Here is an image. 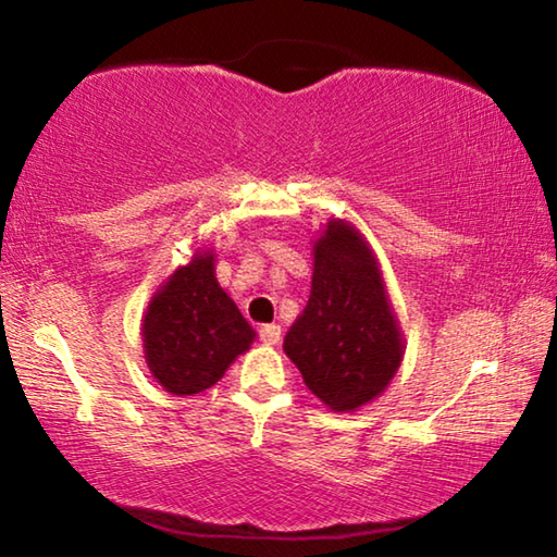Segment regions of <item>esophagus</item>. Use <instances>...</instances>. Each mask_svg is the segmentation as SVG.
Returning a JSON list of instances; mask_svg holds the SVG:
<instances>
[{
  "label": "esophagus",
  "instance_id": "34e87169",
  "mask_svg": "<svg viewBox=\"0 0 557 557\" xmlns=\"http://www.w3.org/2000/svg\"><path fill=\"white\" fill-rule=\"evenodd\" d=\"M280 338H282V329H280L277 324H265V326H260V342L265 344V346H275V344H280Z\"/></svg>",
  "mask_w": 557,
  "mask_h": 557
}]
</instances>
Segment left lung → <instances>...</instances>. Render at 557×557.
Masks as SVG:
<instances>
[{"label": "left lung", "instance_id": "1", "mask_svg": "<svg viewBox=\"0 0 557 557\" xmlns=\"http://www.w3.org/2000/svg\"><path fill=\"white\" fill-rule=\"evenodd\" d=\"M285 354L334 412L379 398L400 369L405 344L379 260L351 223L329 221L314 240L312 292Z\"/></svg>", "mask_w": 557, "mask_h": 557}]
</instances>
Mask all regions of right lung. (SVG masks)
I'll return each instance as SVG.
<instances>
[{
  "mask_svg": "<svg viewBox=\"0 0 557 557\" xmlns=\"http://www.w3.org/2000/svg\"><path fill=\"white\" fill-rule=\"evenodd\" d=\"M256 338L215 280L213 252H196L149 301L143 324L149 371L174 395H194L223 379Z\"/></svg>",
  "mask_w": 557,
  "mask_h": 557,
  "instance_id": "add662e5",
  "label": "right lung"
}]
</instances>
